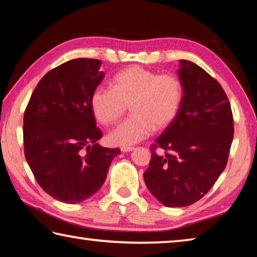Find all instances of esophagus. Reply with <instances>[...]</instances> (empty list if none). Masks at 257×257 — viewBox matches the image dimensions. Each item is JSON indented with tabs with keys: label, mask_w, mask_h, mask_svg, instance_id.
<instances>
[{
	"label": "esophagus",
	"mask_w": 257,
	"mask_h": 257,
	"mask_svg": "<svg viewBox=\"0 0 257 257\" xmlns=\"http://www.w3.org/2000/svg\"><path fill=\"white\" fill-rule=\"evenodd\" d=\"M132 151H134V147H121V152L122 153H129Z\"/></svg>",
	"instance_id": "34e87169"
}]
</instances>
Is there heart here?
<instances>
[{"label": "heart", "mask_w": 257, "mask_h": 257, "mask_svg": "<svg viewBox=\"0 0 257 257\" xmlns=\"http://www.w3.org/2000/svg\"><path fill=\"white\" fill-rule=\"evenodd\" d=\"M111 88L97 87L90 95V110L102 124H112L130 106L132 118L107 135L111 145L133 146L173 122L182 102V85L173 75H160L132 66L113 77Z\"/></svg>", "instance_id": "heart-1"}]
</instances>
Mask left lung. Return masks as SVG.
<instances>
[{"label": "left lung", "instance_id": "1", "mask_svg": "<svg viewBox=\"0 0 257 257\" xmlns=\"http://www.w3.org/2000/svg\"><path fill=\"white\" fill-rule=\"evenodd\" d=\"M182 102L177 118L159 138L144 181L168 207H184L201 199L227 165L233 119L227 95L214 78L190 61L179 60Z\"/></svg>", "mask_w": 257, "mask_h": 257}]
</instances>
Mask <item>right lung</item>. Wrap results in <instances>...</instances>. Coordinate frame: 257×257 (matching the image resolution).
I'll list each match as a JSON object with an SVG mask.
<instances>
[{"label": "right lung", "mask_w": 257, "mask_h": 257, "mask_svg": "<svg viewBox=\"0 0 257 257\" xmlns=\"http://www.w3.org/2000/svg\"><path fill=\"white\" fill-rule=\"evenodd\" d=\"M102 61L75 59L47 72L24 115L25 156L43 189L67 204L84 202L106 179L119 149L102 147L90 95L105 73Z\"/></svg>", "instance_id": "add662e5"}]
</instances>
